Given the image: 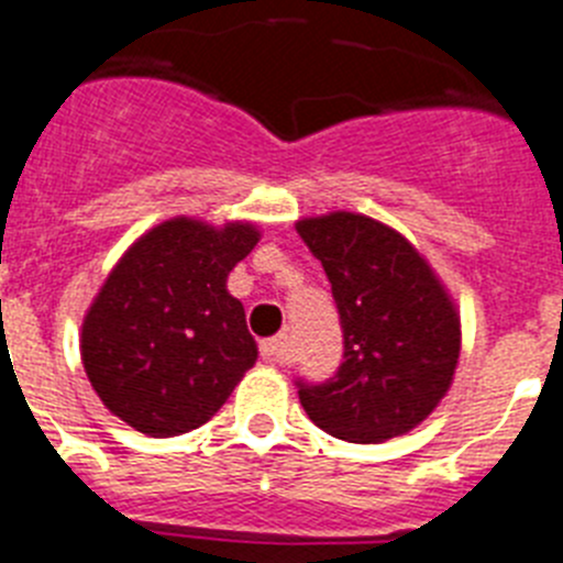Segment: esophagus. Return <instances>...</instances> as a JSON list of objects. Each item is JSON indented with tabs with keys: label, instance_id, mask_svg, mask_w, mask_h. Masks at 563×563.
Wrapping results in <instances>:
<instances>
[{
	"label": "esophagus",
	"instance_id": "1",
	"mask_svg": "<svg viewBox=\"0 0 563 563\" xmlns=\"http://www.w3.org/2000/svg\"><path fill=\"white\" fill-rule=\"evenodd\" d=\"M288 353V339L286 336H272L261 342V356L269 362H283Z\"/></svg>",
	"mask_w": 563,
	"mask_h": 563
}]
</instances>
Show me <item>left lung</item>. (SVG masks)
Here are the masks:
<instances>
[{
  "label": "left lung",
  "mask_w": 563,
  "mask_h": 563,
  "mask_svg": "<svg viewBox=\"0 0 563 563\" xmlns=\"http://www.w3.org/2000/svg\"><path fill=\"white\" fill-rule=\"evenodd\" d=\"M322 261L342 319L344 362L325 384L300 382V404L322 432L384 443L434 412L454 382L460 311L407 238L362 212L297 221Z\"/></svg>",
  "instance_id": "8db88e82"
}]
</instances>
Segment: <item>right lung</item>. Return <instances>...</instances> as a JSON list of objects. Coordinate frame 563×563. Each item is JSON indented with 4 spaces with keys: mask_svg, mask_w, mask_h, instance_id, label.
Wrapping results in <instances>:
<instances>
[{
    "mask_svg": "<svg viewBox=\"0 0 563 563\" xmlns=\"http://www.w3.org/2000/svg\"><path fill=\"white\" fill-rule=\"evenodd\" d=\"M261 241L250 221H162L123 252L80 328V362L111 415L148 438L212 418L257 362L227 277Z\"/></svg>",
    "mask_w": 563,
    "mask_h": 563,
    "instance_id": "add662e5",
    "label": "right lung"
}]
</instances>
